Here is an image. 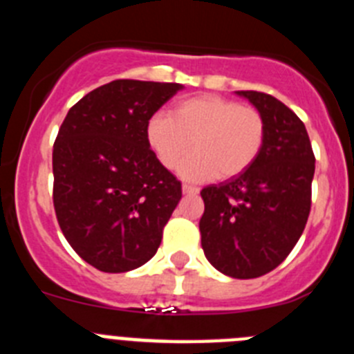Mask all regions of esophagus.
<instances>
[{"label":"esophagus","mask_w":354,"mask_h":354,"mask_svg":"<svg viewBox=\"0 0 354 354\" xmlns=\"http://www.w3.org/2000/svg\"><path fill=\"white\" fill-rule=\"evenodd\" d=\"M183 193L184 195H196V193H198V187L189 186V184H183Z\"/></svg>","instance_id":"1"}]
</instances>
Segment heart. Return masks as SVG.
<instances>
[{
  "label": "heart",
  "mask_w": 354,
  "mask_h": 354,
  "mask_svg": "<svg viewBox=\"0 0 354 354\" xmlns=\"http://www.w3.org/2000/svg\"><path fill=\"white\" fill-rule=\"evenodd\" d=\"M266 134V118L257 108L212 93L177 102L170 117L152 115L145 127L150 150L168 170L189 154L193 143L195 154L179 171L195 183L245 174L261 156Z\"/></svg>",
  "instance_id": "1"
}]
</instances>
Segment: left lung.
<instances>
[{"label":"left lung","mask_w":354,"mask_h":354,"mask_svg":"<svg viewBox=\"0 0 354 354\" xmlns=\"http://www.w3.org/2000/svg\"><path fill=\"white\" fill-rule=\"evenodd\" d=\"M264 115L266 143L245 174L205 186L200 236L207 261L227 277L257 278L282 264L305 230L315 156L305 124L270 93L241 90Z\"/></svg>","instance_id":"obj_1"}]
</instances>
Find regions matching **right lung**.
Wrapping results in <instances>:
<instances>
[{
  "instance_id": "add662e5",
  "label": "right lung",
  "mask_w": 354,
  "mask_h": 354,
  "mask_svg": "<svg viewBox=\"0 0 354 354\" xmlns=\"http://www.w3.org/2000/svg\"><path fill=\"white\" fill-rule=\"evenodd\" d=\"M179 83L115 80L68 109L53 145V204L72 250L104 273L154 257L183 187L145 138Z\"/></svg>"
}]
</instances>
